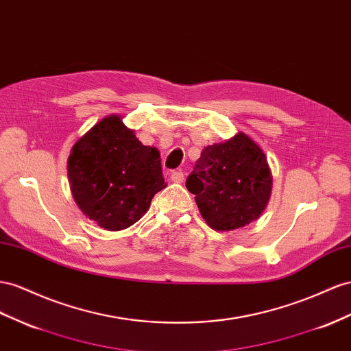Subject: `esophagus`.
<instances>
[{"instance_id":"1","label":"esophagus","mask_w":351,"mask_h":351,"mask_svg":"<svg viewBox=\"0 0 351 351\" xmlns=\"http://www.w3.org/2000/svg\"><path fill=\"white\" fill-rule=\"evenodd\" d=\"M171 180L174 183H183L184 180V174L182 171H173L171 173Z\"/></svg>"}]
</instances>
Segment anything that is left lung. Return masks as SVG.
I'll use <instances>...</instances> for the list:
<instances>
[{"mask_svg": "<svg viewBox=\"0 0 351 351\" xmlns=\"http://www.w3.org/2000/svg\"><path fill=\"white\" fill-rule=\"evenodd\" d=\"M273 177L261 147L243 132L206 146L186 180L206 224L229 232L266 210Z\"/></svg>", "mask_w": 351, "mask_h": 351, "instance_id": "1", "label": "left lung"}]
</instances>
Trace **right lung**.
<instances>
[{
	"mask_svg": "<svg viewBox=\"0 0 351 351\" xmlns=\"http://www.w3.org/2000/svg\"><path fill=\"white\" fill-rule=\"evenodd\" d=\"M68 176L82 214L110 232L138 221L167 187L159 150L141 145L119 115L103 118L73 145Z\"/></svg>",
	"mask_w": 351,
	"mask_h": 351,
	"instance_id": "add662e5",
	"label": "right lung"
}]
</instances>
